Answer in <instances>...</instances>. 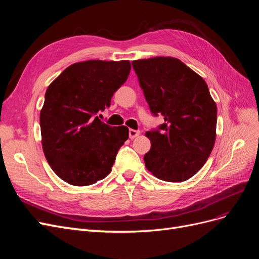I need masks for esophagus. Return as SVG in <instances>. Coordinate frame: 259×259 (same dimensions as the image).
Masks as SVG:
<instances>
[{
	"label": "esophagus",
	"mask_w": 259,
	"mask_h": 259,
	"mask_svg": "<svg viewBox=\"0 0 259 259\" xmlns=\"http://www.w3.org/2000/svg\"><path fill=\"white\" fill-rule=\"evenodd\" d=\"M128 134H130V138H132V139H134V138H136L139 134H140V131L139 130H130L128 131Z\"/></svg>",
	"instance_id": "esophagus-1"
}]
</instances>
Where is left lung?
I'll use <instances>...</instances> for the list:
<instances>
[{
  "label": "left lung",
  "mask_w": 259,
  "mask_h": 259,
  "mask_svg": "<svg viewBox=\"0 0 259 259\" xmlns=\"http://www.w3.org/2000/svg\"><path fill=\"white\" fill-rule=\"evenodd\" d=\"M154 116L164 123L147 132L149 171L164 182L191 178L207 161L216 138L217 107L207 84L179 59L154 57L132 62Z\"/></svg>",
  "instance_id": "obj_1"
}]
</instances>
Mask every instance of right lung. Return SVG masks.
<instances>
[{"instance_id":"add662e5","label":"right lung","mask_w":259,"mask_h":259,"mask_svg":"<svg viewBox=\"0 0 259 259\" xmlns=\"http://www.w3.org/2000/svg\"><path fill=\"white\" fill-rule=\"evenodd\" d=\"M130 71L128 60L76 62L48 88L40 114L43 151L66 183L89 186L111 171L128 128L112 127L98 115L110 106Z\"/></svg>"}]
</instances>
